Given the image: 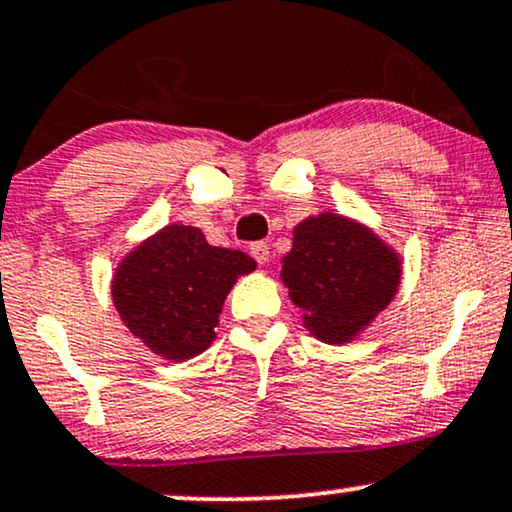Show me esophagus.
<instances>
[{"mask_svg": "<svg viewBox=\"0 0 512 512\" xmlns=\"http://www.w3.org/2000/svg\"><path fill=\"white\" fill-rule=\"evenodd\" d=\"M250 255L255 257V260L260 264H267L269 262V245L262 243V240H260V243H252L250 245Z\"/></svg>", "mask_w": 512, "mask_h": 512, "instance_id": "1", "label": "esophagus"}]
</instances>
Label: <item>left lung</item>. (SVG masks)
<instances>
[{
	"mask_svg": "<svg viewBox=\"0 0 512 512\" xmlns=\"http://www.w3.org/2000/svg\"><path fill=\"white\" fill-rule=\"evenodd\" d=\"M403 257L372 226L319 212L293 229L281 281L312 336L346 346L365 334L398 293Z\"/></svg>",
	"mask_w": 512,
	"mask_h": 512,
	"instance_id": "1",
	"label": "left lung"
}]
</instances>
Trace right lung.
<instances>
[{
  "instance_id": "right-lung-1",
  "label": "right lung",
  "mask_w": 512,
  "mask_h": 512,
  "mask_svg": "<svg viewBox=\"0 0 512 512\" xmlns=\"http://www.w3.org/2000/svg\"><path fill=\"white\" fill-rule=\"evenodd\" d=\"M257 262L209 245L195 226L169 224L123 255L112 276V303L145 348L169 362L205 353L217 338L226 295Z\"/></svg>"
}]
</instances>
